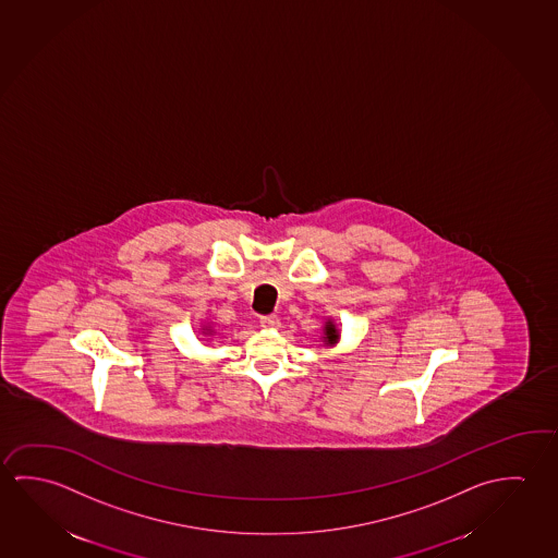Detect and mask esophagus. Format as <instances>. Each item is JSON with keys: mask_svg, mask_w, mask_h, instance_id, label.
I'll use <instances>...</instances> for the list:
<instances>
[{"mask_svg": "<svg viewBox=\"0 0 558 558\" xmlns=\"http://www.w3.org/2000/svg\"><path fill=\"white\" fill-rule=\"evenodd\" d=\"M260 327L263 329H278L280 319L276 315H265V317H260Z\"/></svg>", "mask_w": 558, "mask_h": 558, "instance_id": "34e87169", "label": "esophagus"}]
</instances>
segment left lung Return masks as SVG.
Here are the masks:
<instances>
[{"label":"left lung","mask_w":558,"mask_h":558,"mask_svg":"<svg viewBox=\"0 0 558 558\" xmlns=\"http://www.w3.org/2000/svg\"><path fill=\"white\" fill-rule=\"evenodd\" d=\"M323 344L325 347H337L338 340H340V330H338L337 325H335V320L327 319L325 320V325H323Z\"/></svg>","instance_id":"1"}]
</instances>
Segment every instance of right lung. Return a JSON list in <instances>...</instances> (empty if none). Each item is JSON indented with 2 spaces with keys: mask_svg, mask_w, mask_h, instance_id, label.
<instances>
[{
  "mask_svg": "<svg viewBox=\"0 0 558 558\" xmlns=\"http://www.w3.org/2000/svg\"><path fill=\"white\" fill-rule=\"evenodd\" d=\"M201 332L204 335V337H211V335H214V329H211V325L206 323V325H202Z\"/></svg>",
  "mask_w": 558,
  "mask_h": 558,
  "instance_id": "right-lung-1",
  "label": "right lung"
}]
</instances>
